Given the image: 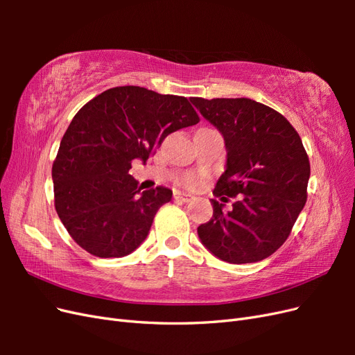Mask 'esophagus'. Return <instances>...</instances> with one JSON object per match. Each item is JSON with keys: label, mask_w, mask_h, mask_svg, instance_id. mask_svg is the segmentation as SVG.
<instances>
[{"label": "esophagus", "mask_w": 355, "mask_h": 355, "mask_svg": "<svg viewBox=\"0 0 355 355\" xmlns=\"http://www.w3.org/2000/svg\"><path fill=\"white\" fill-rule=\"evenodd\" d=\"M173 198L176 201H180V202H189V201L194 200V197H192L191 194H185V192H175Z\"/></svg>", "instance_id": "1"}]
</instances>
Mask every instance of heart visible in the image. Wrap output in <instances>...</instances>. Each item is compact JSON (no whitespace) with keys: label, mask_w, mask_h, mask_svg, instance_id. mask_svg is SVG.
I'll return each mask as SVG.
<instances>
[{"label":"heart","mask_w":355,"mask_h":355,"mask_svg":"<svg viewBox=\"0 0 355 355\" xmlns=\"http://www.w3.org/2000/svg\"><path fill=\"white\" fill-rule=\"evenodd\" d=\"M194 182H196L194 179L189 178V179H187V180L184 182V184H185V185H188V187H191V185H194Z\"/></svg>","instance_id":"obj_1"}]
</instances>
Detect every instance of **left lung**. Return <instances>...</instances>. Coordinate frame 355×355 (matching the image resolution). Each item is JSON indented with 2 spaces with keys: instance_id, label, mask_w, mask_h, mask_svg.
I'll return each mask as SVG.
<instances>
[{
  "instance_id": "obj_1",
  "label": "left lung",
  "mask_w": 355,
  "mask_h": 355,
  "mask_svg": "<svg viewBox=\"0 0 355 355\" xmlns=\"http://www.w3.org/2000/svg\"><path fill=\"white\" fill-rule=\"evenodd\" d=\"M191 102L227 146V170L213 194L225 202L237 198L231 211L211 200L213 216L198 237L225 262H259L284 244L306 202L311 167L302 141L280 112L256 101Z\"/></svg>"
}]
</instances>
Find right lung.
Instances as JSON below:
<instances>
[{
    "mask_svg": "<svg viewBox=\"0 0 355 355\" xmlns=\"http://www.w3.org/2000/svg\"><path fill=\"white\" fill-rule=\"evenodd\" d=\"M200 116L184 96L114 87L75 114L53 161L55 207L72 240L98 257H123L146 239L164 187L141 192L128 170Z\"/></svg>",
    "mask_w": 355,
    "mask_h": 355,
    "instance_id": "add662e5",
    "label": "right lung"
}]
</instances>
